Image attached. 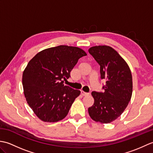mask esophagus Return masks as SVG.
Listing matches in <instances>:
<instances>
[{
	"instance_id": "obj_1",
	"label": "esophagus",
	"mask_w": 153,
	"mask_h": 153,
	"mask_svg": "<svg viewBox=\"0 0 153 153\" xmlns=\"http://www.w3.org/2000/svg\"><path fill=\"white\" fill-rule=\"evenodd\" d=\"M81 95H82V96H87V95H89V93L84 92L83 91H81Z\"/></svg>"
}]
</instances>
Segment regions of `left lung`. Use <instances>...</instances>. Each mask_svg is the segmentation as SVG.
<instances>
[{"mask_svg":"<svg viewBox=\"0 0 153 153\" xmlns=\"http://www.w3.org/2000/svg\"><path fill=\"white\" fill-rule=\"evenodd\" d=\"M89 53L100 65V78L106 80L104 92L93 91L94 104L88 108L94 121L112 122L122 114L130 101L132 76L126 62L109 46L91 47Z\"/></svg>","mask_w":153,"mask_h":153,"instance_id":"8db88e82","label":"left lung"}]
</instances>
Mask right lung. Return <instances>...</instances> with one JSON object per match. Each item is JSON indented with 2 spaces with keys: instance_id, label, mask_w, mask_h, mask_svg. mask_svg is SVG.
Instances as JSON below:
<instances>
[{
  "instance_id": "obj_1",
  "label": "right lung",
  "mask_w": 153,
  "mask_h": 153,
  "mask_svg": "<svg viewBox=\"0 0 153 153\" xmlns=\"http://www.w3.org/2000/svg\"><path fill=\"white\" fill-rule=\"evenodd\" d=\"M84 51L60 45L37 53L29 62L22 76L24 95L40 120L56 122L64 119L80 91L64 85Z\"/></svg>"
}]
</instances>
